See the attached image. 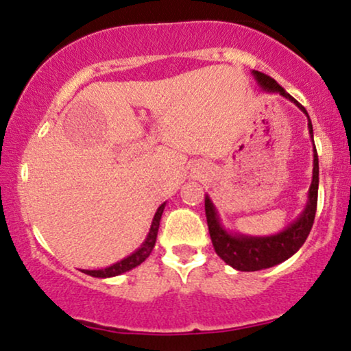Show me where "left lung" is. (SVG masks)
<instances>
[{"mask_svg":"<svg viewBox=\"0 0 351 351\" xmlns=\"http://www.w3.org/2000/svg\"><path fill=\"white\" fill-rule=\"evenodd\" d=\"M254 78L261 84V88L267 93H280L282 97L289 99L294 102L302 112L308 118V129L310 136L313 138V126H311L310 117L306 110L297 102V100L286 93L280 84L276 83L271 76H268L262 71L254 70ZM315 145V142H313ZM319 166H318V153H316V147L313 148V180H311L310 190H308V201L304 213L300 217L291 223L286 230L281 233L271 234V237H244V234L228 233L222 225H220L217 210H215L213 201L206 195L204 199V209H206V219H208L209 234L213 239L214 249L217 256L222 258L225 263L230 267L237 268L239 271H257L263 270V268L275 267L278 263L285 262L291 256L299 251L302 244L305 243L306 237L310 234V230L313 227L315 214H316V204H318V182H319Z\"/></svg>","mask_w":351,"mask_h":351,"instance_id":"1","label":"left lung"}]
</instances>
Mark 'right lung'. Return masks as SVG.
I'll use <instances>...</instances> for the list:
<instances>
[{
	"label": "right lung",
	"mask_w": 351,
	"mask_h": 351,
	"mask_svg": "<svg viewBox=\"0 0 351 351\" xmlns=\"http://www.w3.org/2000/svg\"><path fill=\"white\" fill-rule=\"evenodd\" d=\"M165 206H166V203H162L160 208H158L155 217H153L148 237L136 252H132L131 256L123 258V261L113 263L112 267L104 268V270H83V273H86V275H89V276H95V278H110V276H118V275H121V273H126L129 270H132V268H136L137 265H141V263L145 261L148 256H150L153 247H155L158 228H160V220H161L162 210H165Z\"/></svg>",
	"instance_id": "1"
}]
</instances>
